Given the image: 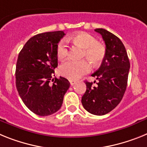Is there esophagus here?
I'll return each instance as SVG.
<instances>
[{
	"instance_id": "esophagus-1",
	"label": "esophagus",
	"mask_w": 147,
	"mask_h": 147,
	"mask_svg": "<svg viewBox=\"0 0 147 147\" xmlns=\"http://www.w3.org/2000/svg\"><path fill=\"white\" fill-rule=\"evenodd\" d=\"M69 83H70V85H71V86H73V85H75V84L77 83V81H72V80H71V81H69Z\"/></svg>"
}]
</instances>
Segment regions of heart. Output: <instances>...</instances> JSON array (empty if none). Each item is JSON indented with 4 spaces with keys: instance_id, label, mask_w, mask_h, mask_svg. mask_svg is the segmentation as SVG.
Wrapping results in <instances>:
<instances>
[{
    "instance_id": "obj_1",
    "label": "heart",
    "mask_w": 147,
    "mask_h": 147,
    "mask_svg": "<svg viewBox=\"0 0 147 147\" xmlns=\"http://www.w3.org/2000/svg\"><path fill=\"white\" fill-rule=\"evenodd\" d=\"M68 40L84 49L83 57L87 58L93 66L100 64L105 58V46L97 41L96 38L89 33L81 32L69 38ZM56 54L59 60L64 59L68 55V47L64 40H61L58 43ZM89 71L90 65L85 60L80 61L69 60L62 63L59 68L61 75L72 81L77 80Z\"/></svg>"
}]
</instances>
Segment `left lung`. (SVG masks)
<instances>
[{
    "label": "left lung",
    "mask_w": 147,
    "mask_h": 147,
    "mask_svg": "<svg viewBox=\"0 0 147 147\" xmlns=\"http://www.w3.org/2000/svg\"><path fill=\"white\" fill-rule=\"evenodd\" d=\"M106 44V56L92 75L98 80L96 86L86 81L81 103L87 112L104 115L114 109L123 98L127 86L130 63L124 45L119 38L104 29H95ZM94 82V83H95Z\"/></svg>",
    "instance_id": "1"
}]
</instances>
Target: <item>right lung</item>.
Returning a JSON list of instances; mask_svg holds the SVG:
<instances>
[{
    "label": "right lung",
    "instance_id": "right-lung-1",
    "mask_svg": "<svg viewBox=\"0 0 147 147\" xmlns=\"http://www.w3.org/2000/svg\"><path fill=\"white\" fill-rule=\"evenodd\" d=\"M65 35L63 31L38 34L25 43L18 55L15 70L17 90L28 109L38 115H50L59 110L69 88L65 78H52L58 66L57 46Z\"/></svg>",
    "mask_w": 147,
    "mask_h": 147
}]
</instances>
